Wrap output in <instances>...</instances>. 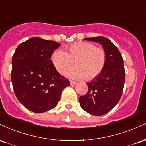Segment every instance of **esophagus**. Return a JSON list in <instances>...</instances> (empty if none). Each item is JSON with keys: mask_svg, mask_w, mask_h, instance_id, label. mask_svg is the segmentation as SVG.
Wrapping results in <instances>:
<instances>
[{"mask_svg": "<svg viewBox=\"0 0 146 146\" xmlns=\"http://www.w3.org/2000/svg\"><path fill=\"white\" fill-rule=\"evenodd\" d=\"M70 84H71V86H73V85L76 84V82H75L72 81V80H70Z\"/></svg>", "mask_w": 146, "mask_h": 146, "instance_id": "1", "label": "esophagus"}]
</instances>
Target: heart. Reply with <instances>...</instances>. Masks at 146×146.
Here are the masks:
<instances>
[{
  "instance_id": "b5f03b06",
  "label": "heart",
  "mask_w": 146,
  "mask_h": 146,
  "mask_svg": "<svg viewBox=\"0 0 146 146\" xmlns=\"http://www.w3.org/2000/svg\"><path fill=\"white\" fill-rule=\"evenodd\" d=\"M66 52L58 49L53 52L51 60L60 74H64L73 65L75 68L67 73L71 78L92 80L103 71L106 62V53L103 48L88 42H78L66 47Z\"/></svg>"
}]
</instances>
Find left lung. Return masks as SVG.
Instances as JSON below:
<instances>
[{
  "label": "left lung",
  "instance_id": "8db88e82",
  "mask_svg": "<svg viewBox=\"0 0 146 146\" xmlns=\"http://www.w3.org/2000/svg\"><path fill=\"white\" fill-rule=\"evenodd\" d=\"M84 40L100 43L106 53V62L102 73L87 83L88 92L79 98L84 110L101 116L110 111L121 99L125 75L123 60L117 46L106 38L99 36Z\"/></svg>",
  "mask_w": 146,
  "mask_h": 146
}]
</instances>
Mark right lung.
Here are the masks:
<instances>
[{
	"mask_svg": "<svg viewBox=\"0 0 146 146\" xmlns=\"http://www.w3.org/2000/svg\"><path fill=\"white\" fill-rule=\"evenodd\" d=\"M60 45L35 37L16 48L11 62V82L18 101L30 111L41 113L53 109L64 88L70 86L51 60Z\"/></svg>",
	"mask_w": 146,
	"mask_h": 146,
	"instance_id": "1",
	"label": "right lung"
}]
</instances>
